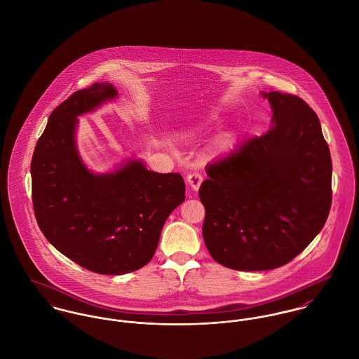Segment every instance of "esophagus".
<instances>
[{
  "mask_svg": "<svg viewBox=\"0 0 359 359\" xmlns=\"http://www.w3.org/2000/svg\"><path fill=\"white\" fill-rule=\"evenodd\" d=\"M187 182H188V185L191 187L192 191H198L199 187H201V184L203 182V177H202V174H199V172H192V174H189V175L187 177Z\"/></svg>",
  "mask_w": 359,
  "mask_h": 359,
  "instance_id": "1",
  "label": "esophagus"
}]
</instances>
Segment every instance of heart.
<instances>
[{
    "label": "heart",
    "mask_w": 359,
    "mask_h": 359,
    "mask_svg": "<svg viewBox=\"0 0 359 359\" xmlns=\"http://www.w3.org/2000/svg\"><path fill=\"white\" fill-rule=\"evenodd\" d=\"M194 134H195V128H194V130H189L188 133H185V135H184V137H185V138H188V137H192Z\"/></svg>",
    "instance_id": "b5f03b06"
}]
</instances>
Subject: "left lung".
Instances as JSON below:
<instances>
[{
  "label": "left lung",
  "mask_w": 359,
  "mask_h": 359,
  "mask_svg": "<svg viewBox=\"0 0 359 359\" xmlns=\"http://www.w3.org/2000/svg\"><path fill=\"white\" fill-rule=\"evenodd\" d=\"M261 95L272 109L269 131L210 163L199 189L205 248L238 271L273 269L299 256L332 205V158L318 116L296 95Z\"/></svg>",
  "instance_id": "obj_1"
}]
</instances>
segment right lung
I'll list each match as a JSON object with an SVG mask.
<instances>
[{
	"label": "right lung",
	"mask_w": 359,
	"mask_h": 359,
	"mask_svg": "<svg viewBox=\"0 0 359 359\" xmlns=\"http://www.w3.org/2000/svg\"><path fill=\"white\" fill-rule=\"evenodd\" d=\"M117 97L109 83L76 91L48 118L32 158L37 224L52 246L83 268L123 275L147 265L163 225L185 201L178 172L158 174L127 160L106 174L87 168L76 145L81 114Z\"/></svg>",
	"instance_id": "right-lung-1"
}]
</instances>
